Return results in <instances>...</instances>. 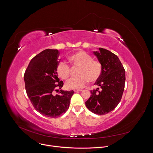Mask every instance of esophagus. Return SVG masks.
<instances>
[{
    "mask_svg": "<svg viewBox=\"0 0 153 153\" xmlns=\"http://www.w3.org/2000/svg\"><path fill=\"white\" fill-rule=\"evenodd\" d=\"M82 90H74V92H79V91H82Z\"/></svg>",
    "mask_w": 153,
    "mask_h": 153,
    "instance_id": "34e87169",
    "label": "esophagus"
}]
</instances>
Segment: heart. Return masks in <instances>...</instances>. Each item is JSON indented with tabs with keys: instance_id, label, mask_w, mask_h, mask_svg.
I'll list each match as a JSON object with an SVG mask.
<instances>
[{
	"instance_id": "heart-1",
	"label": "heart",
	"mask_w": 153,
	"mask_h": 153,
	"mask_svg": "<svg viewBox=\"0 0 153 153\" xmlns=\"http://www.w3.org/2000/svg\"><path fill=\"white\" fill-rule=\"evenodd\" d=\"M69 62L73 67H79L77 77L72 78L65 83L67 89L80 90L85 86L88 80L95 82L100 76L102 65L100 63L93 60L92 56L83 51H79L68 57ZM58 76L63 80L68 79L70 76L71 68L65 62H60L56 67Z\"/></svg>"
}]
</instances>
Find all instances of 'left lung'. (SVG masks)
I'll use <instances>...</instances> for the list:
<instances>
[{
	"instance_id": "left-lung-1",
	"label": "left lung",
	"mask_w": 153,
	"mask_h": 153,
	"mask_svg": "<svg viewBox=\"0 0 153 153\" xmlns=\"http://www.w3.org/2000/svg\"><path fill=\"white\" fill-rule=\"evenodd\" d=\"M93 54L102 65L100 76L94 83L99 88L91 91V96L85 105L93 113L104 115L113 111L122 99L125 71L119 57L112 52L99 48Z\"/></svg>"
}]
</instances>
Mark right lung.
Here are the masks:
<instances>
[{
  "instance_id": "obj_1",
  "label": "right lung",
  "mask_w": 153,
  "mask_h": 153,
  "mask_svg": "<svg viewBox=\"0 0 153 153\" xmlns=\"http://www.w3.org/2000/svg\"><path fill=\"white\" fill-rule=\"evenodd\" d=\"M59 56L57 50H43L31 60L24 74L27 94L36 110L52 118L67 111L74 94L73 90H62L59 94L53 93L57 88L61 89L63 85L56 72Z\"/></svg>"
}]
</instances>
